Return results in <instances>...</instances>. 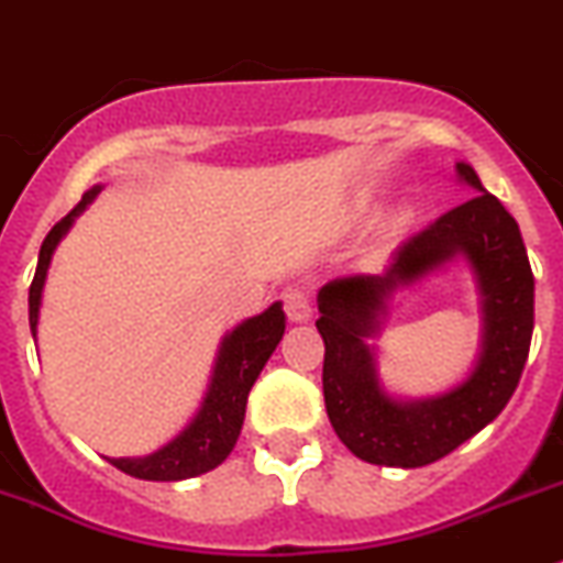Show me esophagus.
I'll use <instances>...</instances> for the list:
<instances>
[{
	"mask_svg": "<svg viewBox=\"0 0 563 563\" xmlns=\"http://www.w3.org/2000/svg\"><path fill=\"white\" fill-rule=\"evenodd\" d=\"M283 311L291 322H302V319L311 317V297H308L306 288H286L283 291Z\"/></svg>",
	"mask_w": 563,
	"mask_h": 563,
	"instance_id": "1",
	"label": "esophagus"
}]
</instances>
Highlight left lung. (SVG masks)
I'll use <instances>...</instances> for the list:
<instances>
[{
    "instance_id": "8db88e82",
    "label": "left lung",
    "mask_w": 563,
    "mask_h": 563,
    "mask_svg": "<svg viewBox=\"0 0 563 563\" xmlns=\"http://www.w3.org/2000/svg\"><path fill=\"white\" fill-rule=\"evenodd\" d=\"M460 179L477 194L443 212L393 252L384 275H347L319 291L317 331L325 342L322 393L333 432L358 460L418 468L452 454L510 401L533 336V269L516 219L490 196L471 165ZM463 254L484 291L486 339L475 373L443 399L401 405L380 389L363 339L398 285Z\"/></svg>"
}]
</instances>
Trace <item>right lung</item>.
I'll use <instances>...</instances> for the list:
<instances>
[{
  "instance_id": "right-lung-1",
  "label": "right lung",
  "mask_w": 563,
  "mask_h": 563,
  "mask_svg": "<svg viewBox=\"0 0 563 563\" xmlns=\"http://www.w3.org/2000/svg\"><path fill=\"white\" fill-rule=\"evenodd\" d=\"M98 190L100 187H92L89 194H84V199L44 238L42 252H38V266H35V277L30 283V331H33V336L35 325H38L44 277H47V266L55 244L73 227L75 216L98 196ZM283 331H286V313H283L280 302H275L261 317H252L246 319L244 325H238L221 342L219 362H216V369H212V384L207 389V398L201 404L199 415L194 418V423L179 438L170 440L165 449L151 454V457L109 460V463L123 471V474H129V477L154 479V483H174V479L199 477L205 471L224 463L227 454L235 445L238 434H241V427H244L246 398H250L252 384L261 376L263 364L269 362V356L275 353L277 342L283 339Z\"/></svg>"
}]
</instances>
